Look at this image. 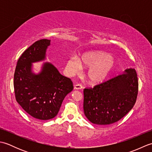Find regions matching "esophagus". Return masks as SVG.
Masks as SVG:
<instances>
[{"label":"esophagus","mask_w":152,"mask_h":152,"mask_svg":"<svg viewBox=\"0 0 152 152\" xmlns=\"http://www.w3.org/2000/svg\"><path fill=\"white\" fill-rule=\"evenodd\" d=\"M83 88V86L81 85V84H80V83H77V84H76V85H74V89H82Z\"/></svg>","instance_id":"1"}]
</instances>
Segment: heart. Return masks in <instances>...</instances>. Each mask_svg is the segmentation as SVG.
I'll list each match as a JSON object with an SVG mask.
<instances>
[{"label": "heart", "mask_w": 152, "mask_h": 152, "mask_svg": "<svg viewBox=\"0 0 152 152\" xmlns=\"http://www.w3.org/2000/svg\"><path fill=\"white\" fill-rule=\"evenodd\" d=\"M115 60L108 53L102 51H91L83 53L80 59L71 56L67 60L66 67L70 74H76L82 69V65L90 66L87 73L89 81L92 83L104 80L115 66Z\"/></svg>", "instance_id": "b5f03b06"}]
</instances>
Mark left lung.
Returning <instances> with one entry per match:
<instances>
[{"instance_id": "left-lung-1", "label": "left lung", "mask_w": 152, "mask_h": 152, "mask_svg": "<svg viewBox=\"0 0 152 152\" xmlns=\"http://www.w3.org/2000/svg\"><path fill=\"white\" fill-rule=\"evenodd\" d=\"M138 82L134 69L110 79L93 88L83 90V111L89 121L109 125L120 120L137 101Z\"/></svg>"}]
</instances>
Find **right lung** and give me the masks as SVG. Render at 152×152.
<instances>
[{
	"mask_svg": "<svg viewBox=\"0 0 152 152\" xmlns=\"http://www.w3.org/2000/svg\"><path fill=\"white\" fill-rule=\"evenodd\" d=\"M50 40H38L27 48L18 61L14 87L15 99L24 110L34 118L48 120L56 117L73 83L52 64L44 63L40 72L32 71L33 63L46 59Z\"/></svg>",
	"mask_w": 152,
	"mask_h": 152,
	"instance_id": "add662e5",
	"label": "right lung"
}]
</instances>
